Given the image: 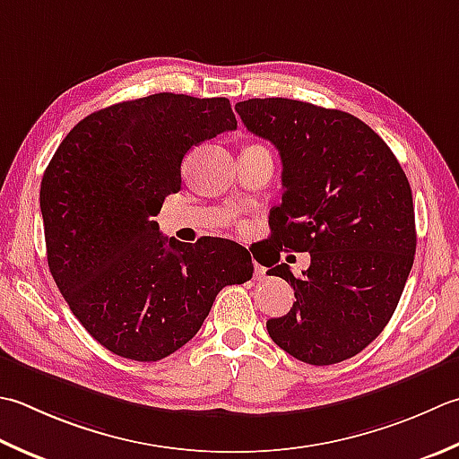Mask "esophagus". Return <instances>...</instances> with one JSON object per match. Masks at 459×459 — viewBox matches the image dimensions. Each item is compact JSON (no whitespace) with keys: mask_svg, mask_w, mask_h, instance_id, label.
I'll list each match as a JSON object with an SVG mask.
<instances>
[{"mask_svg":"<svg viewBox=\"0 0 459 459\" xmlns=\"http://www.w3.org/2000/svg\"><path fill=\"white\" fill-rule=\"evenodd\" d=\"M255 278H256V281H264V278H266V271H264L263 266L255 264Z\"/></svg>","mask_w":459,"mask_h":459,"instance_id":"34e87169","label":"esophagus"}]
</instances>
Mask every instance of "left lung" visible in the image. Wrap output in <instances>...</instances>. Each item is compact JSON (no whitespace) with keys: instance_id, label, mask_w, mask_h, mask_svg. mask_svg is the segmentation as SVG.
<instances>
[{"instance_id":"8db88e82","label":"left lung","mask_w":459,"mask_h":459,"mask_svg":"<svg viewBox=\"0 0 459 459\" xmlns=\"http://www.w3.org/2000/svg\"><path fill=\"white\" fill-rule=\"evenodd\" d=\"M242 123L282 160V201L271 240L310 253L300 278L289 264L268 274L294 289L292 308L266 322L296 360L330 366L372 342L396 310L416 255L411 188L390 147L358 117L268 97L237 103ZM278 263V260H276Z\"/></svg>"}]
</instances>
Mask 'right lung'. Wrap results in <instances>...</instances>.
<instances>
[{
	"instance_id": "obj_1",
	"label": "right lung",
	"mask_w": 459,
	"mask_h": 459,
	"mask_svg": "<svg viewBox=\"0 0 459 459\" xmlns=\"http://www.w3.org/2000/svg\"><path fill=\"white\" fill-rule=\"evenodd\" d=\"M224 97L155 93L87 115L43 173L39 206L53 281L99 344L137 362L185 346L217 294L253 278L227 238H163L157 212L181 188L188 149L235 131Z\"/></svg>"
}]
</instances>
